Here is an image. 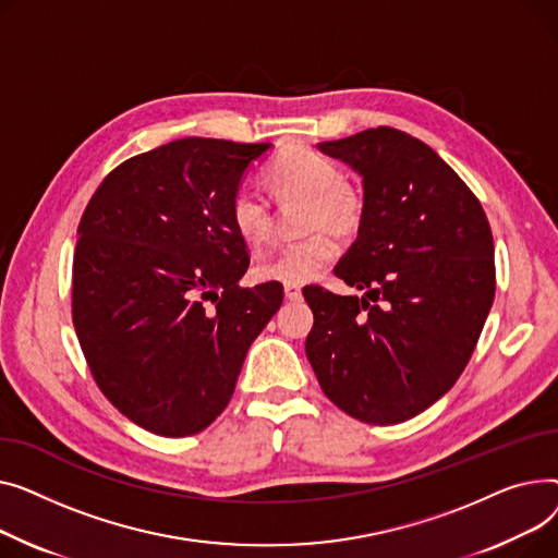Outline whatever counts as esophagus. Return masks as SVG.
<instances>
[{
    "label": "esophagus",
    "instance_id": "obj_1",
    "mask_svg": "<svg viewBox=\"0 0 558 558\" xmlns=\"http://www.w3.org/2000/svg\"><path fill=\"white\" fill-rule=\"evenodd\" d=\"M283 292L290 302H300L302 300V286L300 283H283Z\"/></svg>",
    "mask_w": 558,
    "mask_h": 558
}]
</instances>
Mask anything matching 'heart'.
<instances>
[{"label": "heart", "instance_id": "heart-1", "mask_svg": "<svg viewBox=\"0 0 558 558\" xmlns=\"http://www.w3.org/2000/svg\"><path fill=\"white\" fill-rule=\"evenodd\" d=\"M266 182L279 205L306 203L302 227L311 234L260 260L254 270L256 277L286 283H304L319 277L338 252L330 232L353 236L363 227L367 207L363 191L344 180L338 161L300 144L279 150L266 169ZM229 222L247 247L258 250L275 232V211L264 195L241 189L229 203Z\"/></svg>", "mask_w": 558, "mask_h": 558}]
</instances>
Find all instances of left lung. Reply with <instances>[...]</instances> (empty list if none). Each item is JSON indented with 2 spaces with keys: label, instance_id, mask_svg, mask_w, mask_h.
<instances>
[{
  "label": "left lung",
  "instance_id": "1",
  "mask_svg": "<svg viewBox=\"0 0 558 558\" xmlns=\"http://www.w3.org/2000/svg\"><path fill=\"white\" fill-rule=\"evenodd\" d=\"M365 182V220L336 277L365 298L304 290L319 387L349 416L389 425L462 376L496 298L494 234L466 182L421 140L378 125L319 144Z\"/></svg>",
  "mask_w": 558,
  "mask_h": 558
}]
</instances>
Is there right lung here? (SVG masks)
<instances>
[{
	"instance_id": "add662e5",
	"label": "right lung",
	"mask_w": 558,
	"mask_h": 558,
	"mask_svg": "<svg viewBox=\"0 0 558 558\" xmlns=\"http://www.w3.org/2000/svg\"><path fill=\"white\" fill-rule=\"evenodd\" d=\"M270 144L186 137L121 161L78 222L72 319L94 383L144 430L189 437L234 395L283 288H243L229 203Z\"/></svg>"
}]
</instances>
